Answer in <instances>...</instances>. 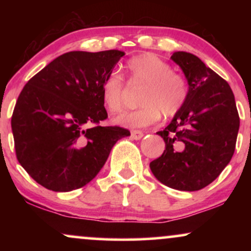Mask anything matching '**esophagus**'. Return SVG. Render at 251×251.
Instances as JSON below:
<instances>
[{
    "mask_svg": "<svg viewBox=\"0 0 251 251\" xmlns=\"http://www.w3.org/2000/svg\"><path fill=\"white\" fill-rule=\"evenodd\" d=\"M131 137L133 138L134 140H139L144 137V133L142 131H138V129H134V131L131 132Z\"/></svg>",
    "mask_w": 251,
    "mask_h": 251,
    "instance_id": "esophagus-1",
    "label": "esophagus"
}]
</instances>
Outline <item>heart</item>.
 Instances as JSON below:
<instances>
[{"mask_svg": "<svg viewBox=\"0 0 251 251\" xmlns=\"http://www.w3.org/2000/svg\"><path fill=\"white\" fill-rule=\"evenodd\" d=\"M129 80L145 85L139 98V108L116 118V123L128 127H145L157 123L162 117H175L188 99V83L174 72L169 62L154 54L132 57L126 63ZM101 98L109 113L122 112L125 102V82L120 74L112 72L101 85Z\"/></svg>", "mask_w": 251, "mask_h": 251, "instance_id": "obj_1", "label": "heart"}]
</instances>
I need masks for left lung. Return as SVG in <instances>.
<instances>
[{
  "mask_svg": "<svg viewBox=\"0 0 251 251\" xmlns=\"http://www.w3.org/2000/svg\"><path fill=\"white\" fill-rule=\"evenodd\" d=\"M171 59L188 80V99L172 122L157 132L165 150L150 169L169 188L197 191L212 183L231 160L240 117L229 83L200 57L176 51Z\"/></svg>",
  "mask_w": 251,
  "mask_h": 251,
  "instance_id": "1",
  "label": "left lung"
}]
</instances>
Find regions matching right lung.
Listing matches in <instances>:
<instances>
[{"instance_id":"1","label":"right lung","mask_w":251,"mask_h":251,"mask_svg":"<svg viewBox=\"0 0 251 251\" xmlns=\"http://www.w3.org/2000/svg\"><path fill=\"white\" fill-rule=\"evenodd\" d=\"M125 55L120 50L68 51L25 85L11 117L16 158L43 188L67 192L99 174L118 140L129 135L107 118L105 77Z\"/></svg>"}]
</instances>
